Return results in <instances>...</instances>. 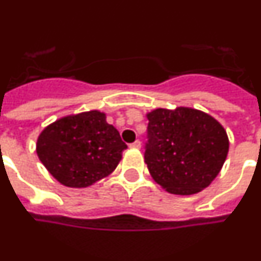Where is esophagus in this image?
<instances>
[{
	"mask_svg": "<svg viewBox=\"0 0 261 261\" xmlns=\"http://www.w3.org/2000/svg\"><path fill=\"white\" fill-rule=\"evenodd\" d=\"M131 148H141V141H135L134 143L130 144Z\"/></svg>",
	"mask_w": 261,
	"mask_h": 261,
	"instance_id": "34e87169",
	"label": "esophagus"
}]
</instances>
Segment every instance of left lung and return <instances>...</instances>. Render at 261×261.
Instances as JSON below:
<instances>
[{
	"label": "left lung",
	"mask_w": 261,
	"mask_h": 261,
	"mask_svg": "<svg viewBox=\"0 0 261 261\" xmlns=\"http://www.w3.org/2000/svg\"><path fill=\"white\" fill-rule=\"evenodd\" d=\"M147 119L144 162L152 179L175 195H192L208 187L228 154L224 127L191 107L156 109Z\"/></svg>",
	"instance_id": "left-lung-1"
}]
</instances>
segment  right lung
<instances>
[{
	"mask_svg": "<svg viewBox=\"0 0 261 261\" xmlns=\"http://www.w3.org/2000/svg\"><path fill=\"white\" fill-rule=\"evenodd\" d=\"M127 144L98 110L53 122L37 139V155L61 185L85 188L117 168Z\"/></svg>",
	"mask_w": 261,
	"mask_h": 261,
	"instance_id": "add662e5",
	"label": "right lung"
}]
</instances>
